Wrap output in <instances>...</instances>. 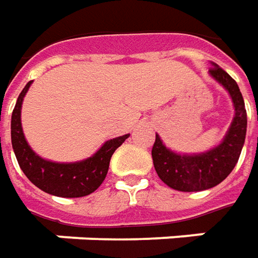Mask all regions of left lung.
<instances>
[{"label":"left lung","instance_id":"1","mask_svg":"<svg viewBox=\"0 0 258 258\" xmlns=\"http://www.w3.org/2000/svg\"><path fill=\"white\" fill-rule=\"evenodd\" d=\"M210 74L231 95L235 110L234 120L220 146L197 156L175 154L156 136L151 150L154 168L161 181L174 190L190 192L217 185L233 171L241 154L247 131V112L243 95L237 83L217 64H213Z\"/></svg>","mask_w":258,"mask_h":258}]
</instances>
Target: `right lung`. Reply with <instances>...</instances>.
Listing matches in <instances>:
<instances>
[{"label":"right lung","mask_w":258,"mask_h":258,"mask_svg":"<svg viewBox=\"0 0 258 258\" xmlns=\"http://www.w3.org/2000/svg\"><path fill=\"white\" fill-rule=\"evenodd\" d=\"M31 81L20 94L11 118V143L17 161L27 178L42 191L57 197H84L97 190L104 181L114 151L128 138V134L112 138L94 154L80 163L59 164L42 160L31 150L21 127V105Z\"/></svg>","instance_id":"obj_1"}]
</instances>
